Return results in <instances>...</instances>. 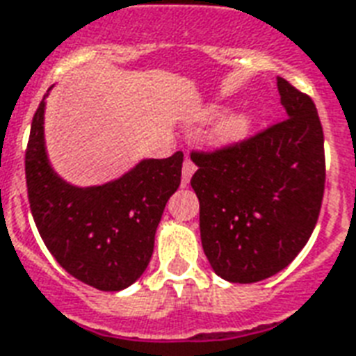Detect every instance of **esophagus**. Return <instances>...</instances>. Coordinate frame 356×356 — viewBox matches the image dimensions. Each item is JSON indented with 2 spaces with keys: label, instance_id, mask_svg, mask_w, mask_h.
Listing matches in <instances>:
<instances>
[{
  "label": "esophagus",
  "instance_id": "obj_1",
  "mask_svg": "<svg viewBox=\"0 0 356 356\" xmlns=\"http://www.w3.org/2000/svg\"><path fill=\"white\" fill-rule=\"evenodd\" d=\"M195 170H197V165H195L191 159H186L184 165H181V188H186L191 180V176L195 175Z\"/></svg>",
  "mask_w": 356,
  "mask_h": 356
}]
</instances>
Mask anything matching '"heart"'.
Wrapping results in <instances>:
<instances>
[{
	"mask_svg": "<svg viewBox=\"0 0 356 356\" xmlns=\"http://www.w3.org/2000/svg\"><path fill=\"white\" fill-rule=\"evenodd\" d=\"M221 106H207L197 114L200 120L218 116ZM257 114L251 108H236V111L227 112L225 116L218 120V124L212 129V140L216 146H232V144L242 143L245 137H250L251 129L255 125Z\"/></svg>",
	"mask_w": 356,
	"mask_h": 356,
	"instance_id": "heart-1",
	"label": "heart"
}]
</instances>
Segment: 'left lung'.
Segmentation results:
<instances>
[{
	"label": "left lung",
	"instance_id": "obj_1",
	"mask_svg": "<svg viewBox=\"0 0 356 356\" xmlns=\"http://www.w3.org/2000/svg\"><path fill=\"white\" fill-rule=\"evenodd\" d=\"M287 120L213 154H191L200 242L231 283L274 276L312 236L325 191V138L314 101L277 76Z\"/></svg>",
	"mask_w": 356,
	"mask_h": 356
}]
</instances>
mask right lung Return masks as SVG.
<instances>
[{"mask_svg":"<svg viewBox=\"0 0 356 356\" xmlns=\"http://www.w3.org/2000/svg\"><path fill=\"white\" fill-rule=\"evenodd\" d=\"M50 90L33 116L26 149L35 225L48 251L71 276L99 291H122L143 276L152 259L165 204L180 186L184 154L140 159L101 186L69 184L50 165L44 143Z\"/></svg>","mask_w":356,"mask_h":356,"instance_id":"1","label":"right lung"}]
</instances>
